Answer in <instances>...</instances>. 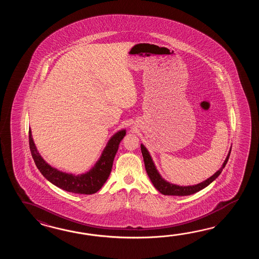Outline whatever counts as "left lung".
Wrapping results in <instances>:
<instances>
[{
    "mask_svg": "<svg viewBox=\"0 0 259 259\" xmlns=\"http://www.w3.org/2000/svg\"><path fill=\"white\" fill-rule=\"evenodd\" d=\"M141 150H142V154H143L145 169H146L149 178H150L152 183L154 184L155 189L164 195H175V196L191 195V194H193V193H197L199 191L203 190L206 186H208L211 182H214L215 179L220 176V173L225 167L226 164L230 157V154H231V150H230L229 154L220 170L217 171L213 176L210 177L209 179H207L206 181L201 182L197 185H193V186H179L175 184H171L169 182H165L164 179H162V177L160 176L158 171L156 170V168L154 166V162L151 158V155L149 154L147 149L144 147L143 144H141Z\"/></svg>",
    "mask_w": 259,
    "mask_h": 259,
    "instance_id": "8db88e82",
    "label": "left lung"
}]
</instances>
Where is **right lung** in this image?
<instances>
[{
    "mask_svg": "<svg viewBox=\"0 0 259 259\" xmlns=\"http://www.w3.org/2000/svg\"><path fill=\"white\" fill-rule=\"evenodd\" d=\"M125 135V130L116 132L109 140L94 167L85 174L76 176L73 174H67L65 172L57 170L55 167H52L51 165H48L37 151L31 137L30 128L28 131L29 149L33 157L35 165H37L39 172L45 177V179H47L55 186L66 192L78 194H93L97 193L105 184V182L107 181L108 177L110 175L113 161L116 156L118 145Z\"/></svg>",
    "mask_w": 259,
    "mask_h": 259,
    "instance_id": "obj_1",
    "label": "right lung"
}]
</instances>
